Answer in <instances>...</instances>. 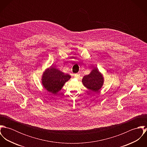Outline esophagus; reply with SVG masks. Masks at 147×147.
Masks as SVG:
<instances>
[{
  "label": "esophagus",
  "mask_w": 147,
  "mask_h": 147,
  "mask_svg": "<svg viewBox=\"0 0 147 147\" xmlns=\"http://www.w3.org/2000/svg\"><path fill=\"white\" fill-rule=\"evenodd\" d=\"M74 76H75V78H78L80 76V75H79V74H75Z\"/></svg>",
  "instance_id": "1"
}]
</instances>
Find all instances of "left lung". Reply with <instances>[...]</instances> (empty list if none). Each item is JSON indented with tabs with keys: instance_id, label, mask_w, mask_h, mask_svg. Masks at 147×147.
Masks as SVG:
<instances>
[{
	"instance_id": "1",
	"label": "left lung",
	"mask_w": 147,
	"mask_h": 147,
	"mask_svg": "<svg viewBox=\"0 0 147 147\" xmlns=\"http://www.w3.org/2000/svg\"><path fill=\"white\" fill-rule=\"evenodd\" d=\"M82 82L84 86L92 92H97L104 84V78L98 69L94 68L89 75L84 76Z\"/></svg>"
}]
</instances>
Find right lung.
I'll return each mask as SVG.
<instances>
[{"label": "right lung", "instance_id": "1", "mask_svg": "<svg viewBox=\"0 0 147 147\" xmlns=\"http://www.w3.org/2000/svg\"><path fill=\"white\" fill-rule=\"evenodd\" d=\"M70 78L69 75L65 74L57 68L50 67L44 72L42 83L47 91L55 94L61 90L64 83Z\"/></svg>", "mask_w": 147, "mask_h": 147}]
</instances>
